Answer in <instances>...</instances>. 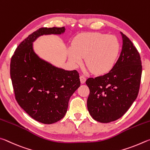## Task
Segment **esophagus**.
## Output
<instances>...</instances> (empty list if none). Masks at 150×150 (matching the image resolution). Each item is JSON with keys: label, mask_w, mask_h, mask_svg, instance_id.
Returning a JSON list of instances; mask_svg holds the SVG:
<instances>
[{"label": "esophagus", "mask_w": 150, "mask_h": 150, "mask_svg": "<svg viewBox=\"0 0 150 150\" xmlns=\"http://www.w3.org/2000/svg\"><path fill=\"white\" fill-rule=\"evenodd\" d=\"M80 82L82 83H84L86 81V78L85 77L84 75H81L80 76Z\"/></svg>", "instance_id": "obj_1"}]
</instances>
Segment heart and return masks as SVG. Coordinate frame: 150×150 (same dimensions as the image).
Returning <instances> with one entry per match:
<instances>
[{"instance_id": "heart-1", "label": "heart", "mask_w": 150, "mask_h": 150, "mask_svg": "<svg viewBox=\"0 0 150 150\" xmlns=\"http://www.w3.org/2000/svg\"><path fill=\"white\" fill-rule=\"evenodd\" d=\"M119 51L116 37L98 33H86L78 35L68 49V57L75 67L85 62L92 72L98 74L111 69Z\"/></svg>"}]
</instances>
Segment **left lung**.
Here are the masks:
<instances>
[{
  "label": "left lung",
  "instance_id": "obj_1",
  "mask_svg": "<svg viewBox=\"0 0 150 150\" xmlns=\"http://www.w3.org/2000/svg\"><path fill=\"white\" fill-rule=\"evenodd\" d=\"M122 48L119 59L106 74L90 78L88 111L94 120L108 123L127 112L136 100L140 89L142 62L140 54L129 39L120 32Z\"/></svg>",
  "mask_w": 150,
  "mask_h": 150
}]
</instances>
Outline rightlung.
Instances as JSON below:
<instances>
[{"instance_id": "add662e5", "label": "right lung", "mask_w": 150, "mask_h": 150, "mask_svg": "<svg viewBox=\"0 0 150 150\" xmlns=\"http://www.w3.org/2000/svg\"><path fill=\"white\" fill-rule=\"evenodd\" d=\"M64 31V27L39 28L18 46L10 61V77L18 103L43 124H52L64 117L80 80L77 70H65L40 59L33 51V42L41 35H60Z\"/></svg>"}]
</instances>
